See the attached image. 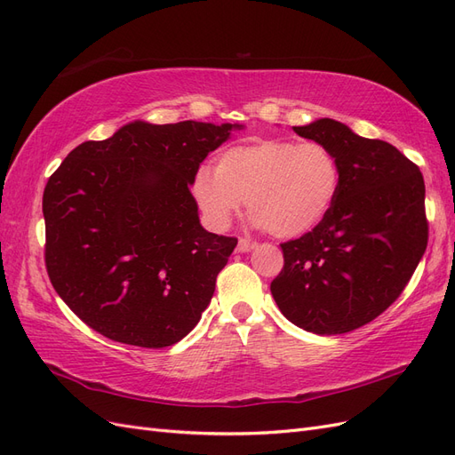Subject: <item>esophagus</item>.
Segmentation results:
<instances>
[{
	"mask_svg": "<svg viewBox=\"0 0 455 455\" xmlns=\"http://www.w3.org/2000/svg\"><path fill=\"white\" fill-rule=\"evenodd\" d=\"M258 243L256 241H251V239H239V244H237V251L239 252H251L252 249H256Z\"/></svg>",
	"mask_w": 455,
	"mask_h": 455,
	"instance_id": "obj_1",
	"label": "esophagus"
}]
</instances>
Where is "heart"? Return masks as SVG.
<instances>
[{
    "label": "heart",
    "instance_id": "heart-1",
    "mask_svg": "<svg viewBox=\"0 0 455 455\" xmlns=\"http://www.w3.org/2000/svg\"><path fill=\"white\" fill-rule=\"evenodd\" d=\"M339 189L336 156L319 142L252 140L224 149L216 167H201L191 191L206 222L226 229L243 201L258 226L281 239L319 226Z\"/></svg>",
    "mask_w": 455,
    "mask_h": 455
}]
</instances>
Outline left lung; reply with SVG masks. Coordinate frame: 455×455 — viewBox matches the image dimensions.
Here are the masks:
<instances>
[{
	"mask_svg": "<svg viewBox=\"0 0 455 455\" xmlns=\"http://www.w3.org/2000/svg\"><path fill=\"white\" fill-rule=\"evenodd\" d=\"M326 146L339 189L323 222L281 244L271 283L281 313L313 334H346L374 321L403 294L427 249L419 167L383 140L363 139L334 119L294 127Z\"/></svg>",
	"mask_w": 455,
	"mask_h": 455,
	"instance_id": "obj_1",
	"label": "left lung"
}]
</instances>
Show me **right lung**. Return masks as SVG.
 <instances>
[{
	"label": "right lung",
	"mask_w": 455,
	"mask_h": 455,
	"mask_svg": "<svg viewBox=\"0 0 455 455\" xmlns=\"http://www.w3.org/2000/svg\"><path fill=\"white\" fill-rule=\"evenodd\" d=\"M231 123L134 121L72 149L44 191L54 291L96 332L148 349L188 336L235 237L199 224L189 186Z\"/></svg>",
	"instance_id": "obj_1"
}]
</instances>
